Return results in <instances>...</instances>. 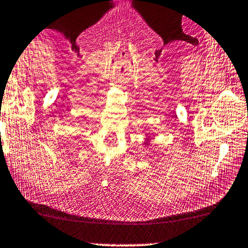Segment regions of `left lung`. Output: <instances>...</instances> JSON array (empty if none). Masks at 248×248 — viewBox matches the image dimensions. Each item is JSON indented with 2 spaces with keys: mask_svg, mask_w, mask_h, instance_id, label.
I'll return each mask as SVG.
<instances>
[{
  "mask_svg": "<svg viewBox=\"0 0 248 248\" xmlns=\"http://www.w3.org/2000/svg\"><path fill=\"white\" fill-rule=\"evenodd\" d=\"M149 139H151V137H148V134H147L146 141H145V142H143V145H145V146H149Z\"/></svg>",
  "mask_w": 248,
  "mask_h": 248,
  "instance_id": "obj_1",
  "label": "left lung"
}]
</instances>
